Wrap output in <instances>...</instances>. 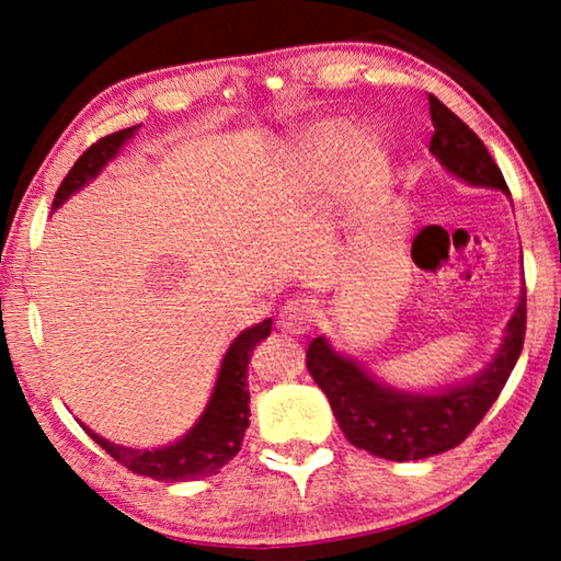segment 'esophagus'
Here are the masks:
<instances>
[{
  "label": "esophagus",
  "mask_w": 561,
  "mask_h": 561,
  "mask_svg": "<svg viewBox=\"0 0 561 561\" xmlns=\"http://www.w3.org/2000/svg\"><path fill=\"white\" fill-rule=\"evenodd\" d=\"M314 314V304L309 299H289L279 311V327L289 334H307Z\"/></svg>",
  "instance_id": "obj_1"
}]
</instances>
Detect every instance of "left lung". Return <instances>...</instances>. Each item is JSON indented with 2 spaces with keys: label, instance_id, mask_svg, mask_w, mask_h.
<instances>
[{
  "label": "left lung",
  "instance_id": "left-lung-1",
  "mask_svg": "<svg viewBox=\"0 0 561 561\" xmlns=\"http://www.w3.org/2000/svg\"><path fill=\"white\" fill-rule=\"evenodd\" d=\"M433 138L431 150L440 163L470 185H485L510 195L502 170L468 123L428 93ZM527 297L517 311L497 356L474 381L450 391L423 396L401 393L376 383L354 360L339 356L324 336L307 348V368L327 393L341 431L351 445L386 460H421L460 445L474 431L505 388L525 344Z\"/></svg>",
  "mask_w": 561,
  "mask_h": 561
}]
</instances>
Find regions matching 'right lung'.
<instances>
[{"instance_id": "obj_1", "label": "right lung", "mask_w": 561, "mask_h": 561, "mask_svg": "<svg viewBox=\"0 0 561 561\" xmlns=\"http://www.w3.org/2000/svg\"><path fill=\"white\" fill-rule=\"evenodd\" d=\"M133 128H123L111 136L99 138L91 148L83 150V156L76 160L73 168L61 180L56 190L51 207L56 210L66 197L76 190H81L91 178L99 175V170L118 153L121 146L133 136ZM272 331V319H264L262 324L242 331L232 341L222 358L220 376H217L215 391L207 403L201 421L195 428L183 435L178 443L158 450H136L123 448V445L108 443L83 425L93 440L106 450L113 460H118L130 472L144 474V478L163 480V482H185L201 480L220 472L237 453L244 438V431L250 428V381H247V366H250L252 351L262 339H267Z\"/></svg>"}]
</instances>
